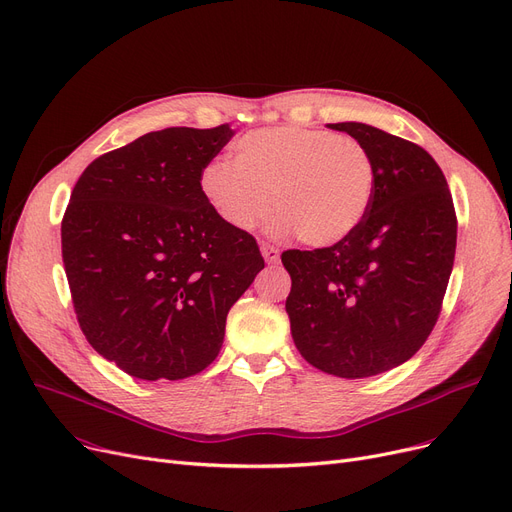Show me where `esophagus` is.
Masks as SVG:
<instances>
[{"instance_id":"1","label":"esophagus","mask_w":512,"mask_h":512,"mask_svg":"<svg viewBox=\"0 0 512 512\" xmlns=\"http://www.w3.org/2000/svg\"><path fill=\"white\" fill-rule=\"evenodd\" d=\"M261 255L270 265H276L280 261V251L276 247H272V244H268V242L261 244Z\"/></svg>"}]
</instances>
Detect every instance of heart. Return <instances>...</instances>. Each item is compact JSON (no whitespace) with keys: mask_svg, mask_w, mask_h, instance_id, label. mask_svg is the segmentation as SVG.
<instances>
[{"mask_svg":"<svg viewBox=\"0 0 512 512\" xmlns=\"http://www.w3.org/2000/svg\"><path fill=\"white\" fill-rule=\"evenodd\" d=\"M198 188L213 213L236 232L274 211L270 230L307 247H332L362 226L374 190L370 150L328 129L282 125L244 133L230 161H209Z\"/></svg>","mask_w":512,"mask_h":512,"instance_id":"b5f03b06","label":"heart"}]
</instances>
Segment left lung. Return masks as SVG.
Masks as SVG:
<instances>
[{
	"label": "left lung",
	"instance_id": "1",
	"mask_svg": "<svg viewBox=\"0 0 512 512\" xmlns=\"http://www.w3.org/2000/svg\"><path fill=\"white\" fill-rule=\"evenodd\" d=\"M372 154L376 190L362 226L332 247L284 251L286 314L303 358L341 379L410 360L439 318L456 255L446 175L414 142L366 123H330Z\"/></svg>",
	"mask_w": 512,
	"mask_h": 512
}]
</instances>
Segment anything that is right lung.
Instances as JSON below:
<instances>
[{
    "label": "right lung",
    "instance_id": "obj_1",
    "mask_svg": "<svg viewBox=\"0 0 512 512\" xmlns=\"http://www.w3.org/2000/svg\"><path fill=\"white\" fill-rule=\"evenodd\" d=\"M234 131L167 127L87 165L62 217V261L85 339L129 376L180 381L221 349L230 307L263 270L198 175Z\"/></svg>",
    "mask_w": 512,
    "mask_h": 512
}]
</instances>
